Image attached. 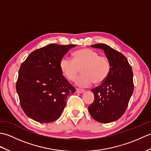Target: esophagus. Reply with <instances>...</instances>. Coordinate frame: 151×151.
I'll list each match as a JSON object with an SVG mask.
<instances>
[{"mask_svg":"<svg viewBox=\"0 0 151 151\" xmlns=\"http://www.w3.org/2000/svg\"><path fill=\"white\" fill-rule=\"evenodd\" d=\"M84 91H85L84 89H78V88L76 89V93H84Z\"/></svg>","mask_w":151,"mask_h":151,"instance_id":"obj_1","label":"esophagus"}]
</instances>
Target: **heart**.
Here are the masks:
<instances>
[{"instance_id":"heart-1","label":"heart","mask_w":151,"mask_h":151,"mask_svg":"<svg viewBox=\"0 0 151 151\" xmlns=\"http://www.w3.org/2000/svg\"><path fill=\"white\" fill-rule=\"evenodd\" d=\"M62 75L69 81H74L82 71V75L76 80L79 87L86 88L103 83L110 74L111 63L107 57L99 56L97 51L88 48L76 50L73 54V60L63 58L60 62Z\"/></svg>"}]
</instances>
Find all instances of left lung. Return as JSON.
I'll use <instances>...</instances> for the list:
<instances>
[{
  "label": "left lung",
  "instance_id": "obj_1",
  "mask_svg": "<svg viewBox=\"0 0 151 151\" xmlns=\"http://www.w3.org/2000/svg\"><path fill=\"white\" fill-rule=\"evenodd\" d=\"M91 47L104 51L110 62L111 69L106 80L91 90L95 99L88 110L95 121L111 123L124 114L133 93L132 69L123 54L107 45L99 43Z\"/></svg>",
  "mask_w": 151,
  "mask_h": 151
}]
</instances>
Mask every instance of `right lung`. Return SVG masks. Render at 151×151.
I'll return each instance as SVG.
<instances>
[{"label":"right lung","instance_id":"add662e5","mask_svg":"<svg viewBox=\"0 0 151 151\" xmlns=\"http://www.w3.org/2000/svg\"><path fill=\"white\" fill-rule=\"evenodd\" d=\"M76 45L49 44L33 51L19 70L16 90L28 117L42 123L58 119L75 88L62 75L60 62Z\"/></svg>","mask_w":151,"mask_h":151}]
</instances>
